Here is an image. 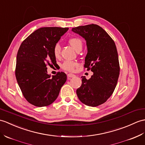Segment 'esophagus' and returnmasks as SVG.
<instances>
[{
  "label": "esophagus",
  "mask_w": 145,
  "mask_h": 145,
  "mask_svg": "<svg viewBox=\"0 0 145 145\" xmlns=\"http://www.w3.org/2000/svg\"><path fill=\"white\" fill-rule=\"evenodd\" d=\"M67 76H68V78H73V77L75 76V75L72 73H69L68 75H67Z\"/></svg>",
  "instance_id": "esophagus-1"
}]
</instances>
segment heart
Wrapping results in <instances>:
<instances>
[{
	"instance_id": "heart-1",
	"label": "heart",
	"mask_w": 145,
	"mask_h": 145,
	"mask_svg": "<svg viewBox=\"0 0 145 145\" xmlns=\"http://www.w3.org/2000/svg\"><path fill=\"white\" fill-rule=\"evenodd\" d=\"M69 42L72 48L75 50H78L82 48L83 42L79 38L77 37H73L69 39ZM53 53L56 58H59L60 55V46L59 44H56L54 47ZM78 63L75 61L71 60H65L61 65V68L68 72H72L75 69V67L78 66Z\"/></svg>"
}]
</instances>
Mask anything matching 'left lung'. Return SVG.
Instances as JSON below:
<instances>
[{
  "label": "left lung",
  "mask_w": 145,
  "mask_h": 145,
  "mask_svg": "<svg viewBox=\"0 0 145 145\" xmlns=\"http://www.w3.org/2000/svg\"><path fill=\"white\" fill-rule=\"evenodd\" d=\"M72 31L86 41L88 53L84 68L93 72L89 80L82 76V84L76 89V95L85 105L96 107L112 95L118 81L120 65L116 44L105 30L97 25L77 26Z\"/></svg>",
  "instance_id": "1"
}]
</instances>
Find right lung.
<instances>
[{
    "label": "right lung",
    "mask_w": 145,
    "mask_h": 145,
    "mask_svg": "<svg viewBox=\"0 0 145 145\" xmlns=\"http://www.w3.org/2000/svg\"><path fill=\"white\" fill-rule=\"evenodd\" d=\"M68 28L43 27L22 42L16 56L15 76L23 96L37 107L51 104L58 97L67 75L58 72L52 77L47 67L56 64L54 47Z\"/></svg>",
    "instance_id": "1"
}]
</instances>
